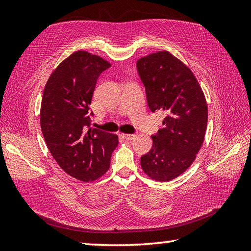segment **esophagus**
I'll list each match as a JSON object with an SVG mask.
<instances>
[{"label": "esophagus", "mask_w": 251, "mask_h": 251, "mask_svg": "<svg viewBox=\"0 0 251 251\" xmlns=\"http://www.w3.org/2000/svg\"><path fill=\"white\" fill-rule=\"evenodd\" d=\"M122 136L125 139H127V141H131V139H134L136 137V135L134 134H122Z\"/></svg>", "instance_id": "34e87169"}]
</instances>
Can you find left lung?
Here are the masks:
<instances>
[{
    "instance_id": "1",
    "label": "left lung",
    "mask_w": 251,
    "mask_h": 251,
    "mask_svg": "<svg viewBox=\"0 0 251 251\" xmlns=\"http://www.w3.org/2000/svg\"><path fill=\"white\" fill-rule=\"evenodd\" d=\"M148 107L165 113L163 128L152 135L151 150L141 157L144 173L157 181H169L196 158L205 138L208 108L193 72L167 50L137 61Z\"/></svg>"
}]
</instances>
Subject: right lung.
Here are the masks:
<instances>
[{"label":"right lung","instance_id":"1","mask_svg":"<svg viewBox=\"0 0 251 251\" xmlns=\"http://www.w3.org/2000/svg\"><path fill=\"white\" fill-rule=\"evenodd\" d=\"M110 64L76 50L50 74L41 104V128L53 158L70 176L93 181L108 171L117 135L91 128L90 105L97 78Z\"/></svg>","mask_w":251,"mask_h":251}]
</instances>
